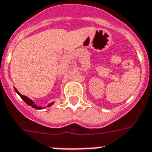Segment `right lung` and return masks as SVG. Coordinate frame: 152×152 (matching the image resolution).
I'll return each instance as SVG.
<instances>
[{"mask_svg": "<svg viewBox=\"0 0 152 152\" xmlns=\"http://www.w3.org/2000/svg\"><path fill=\"white\" fill-rule=\"evenodd\" d=\"M15 91H16V93H17L18 95H20V98H21V99H22L23 100V101H24L25 102H26V103H27V105H28V106H32V107H33V108L36 109V110H42V109H43V108H44V107H41V106H37L36 104H34V102L32 101L31 99H30L29 98H27V96H25V95H21V94H20V93L19 92V91H18L17 90H16V88H15ZM53 103H54V102H51V103L48 104V105H47V106H46V107H49V106H51Z\"/></svg>", "mask_w": 152, "mask_h": 152, "instance_id": "obj_1", "label": "right lung"}]
</instances>
